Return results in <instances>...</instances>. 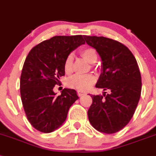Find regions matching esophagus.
I'll use <instances>...</instances> for the list:
<instances>
[{"label":"esophagus","instance_id":"34e87169","mask_svg":"<svg viewBox=\"0 0 156 156\" xmlns=\"http://www.w3.org/2000/svg\"><path fill=\"white\" fill-rule=\"evenodd\" d=\"M85 94V93H83V92H81V91H79V90H78V95L79 97H81V96H82V95H84Z\"/></svg>","mask_w":156,"mask_h":156}]
</instances>
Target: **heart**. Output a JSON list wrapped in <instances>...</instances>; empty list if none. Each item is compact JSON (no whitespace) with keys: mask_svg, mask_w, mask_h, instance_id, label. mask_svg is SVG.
Segmentation results:
<instances>
[{"mask_svg":"<svg viewBox=\"0 0 156 156\" xmlns=\"http://www.w3.org/2000/svg\"><path fill=\"white\" fill-rule=\"evenodd\" d=\"M81 55L85 59L90 63H94L97 61L98 56L95 50L93 48H85L81 51ZM73 55L70 54L65 59L64 62V70L66 73H70L73 66ZM96 82V77L93 74L87 75H74L70 77L67 80V84L70 87L80 90L86 91L92 86L94 82Z\"/></svg>","mask_w":156,"mask_h":156,"instance_id":"obj_1","label":"heart"}]
</instances>
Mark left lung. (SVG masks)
<instances>
[{
    "label": "left lung",
    "mask_w": 156,
    "mask_h": 156,
    "mask_svg": "<svg viewBox=\"0 0 156 156\" xmlns=\"http://www.w3.org/2000/svg\"><path fill=\"white\" fill-rule=\"evenodd\" d=\"M84 38L101 59V73L96 87L109 90V94L91 96L89 120L101 133H117L129 124L140 98L142 82L138 64L129 48L118 41L103 36Z\"/></svg>",
    "instance_id": "8db88e82"
}]
</instances>
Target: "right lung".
I'll list each match as a JSON object with an SVG mask.
<instances>
[{"label": "right lung", "mask_w": 156, "mask_h": 156, "mask_svg": "<svg viewBox=\"0 0 156 156\" xmlns=\"http://www.w3.org/2000/svg\"><path fill=\"white\" fill-rule=\"evenodd\" d=\"M84 44L82 36H54L27 55L20 76V96L27 120L38 131L49 133L58 129L78 99L75 90L65 88L56 96L53 89L65 75L66 57Z\"/></svg>", "instance_id": "add662e5"}]
</instances>
